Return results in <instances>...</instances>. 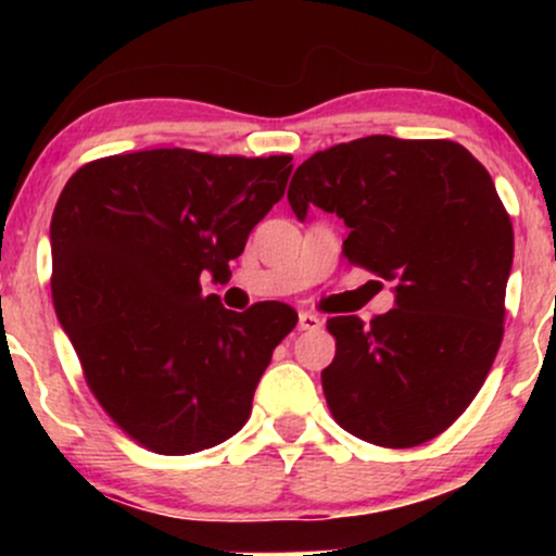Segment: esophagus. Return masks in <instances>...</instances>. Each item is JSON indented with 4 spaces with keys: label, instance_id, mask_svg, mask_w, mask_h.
<instances>
[{
    "label": "esophagus",
    "instance_id": "34e87169",
    "mask_svg": "<svg viewBox=\"0 0 556 556\" xmlns=\"http://www.w3.org/2000/svg\"><path fill=\"white\" fill-rule=\"evenodd\" d=\"M298 329H300V331L321 329V318H318L316 314H311V311H300V316H298Z\"/></svg>",
    "mask_w": 556,
    "mask_h": 556
}]
</instances>
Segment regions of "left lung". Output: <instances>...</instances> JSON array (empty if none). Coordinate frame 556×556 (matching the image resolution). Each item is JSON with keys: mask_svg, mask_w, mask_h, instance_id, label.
<instances>
[{"mask_svg": "<svg viewBox=\"0 0 556 556\" xmlns=\"http://www.w3.org/2000/svg\"><path fill=\"white\" fill-rule=\"evenodd\" d=\"M287 201L298 219L308 206L344 219L342 256L397 292L371 324L327 321L331 418L389 450L439 437L473 402L504 337L515 235L486 167L455 140L368 136L305 159Z\"/></svg>", "mask_w": 556, "mask_h": 556, "instance_id": "obj_1", "label": "left lung"}]
</instances>
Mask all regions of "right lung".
Here are the masks:
<instances>
[{"instance_id":"1","label":"right lung","mask_w":556,"mask_h":556,"mask_svg":"<svg viewBox=\"0 0 556 556\" xmlns=\"http://www.w3.org/2000/svg\"><path fill=\"white\" fill-rule=\"evenodd\" d=\"M292 156L151 149L83 164L52 216V300L83 379L132 442L193 455L235 437L298 314L201 295L285 195Z\"/></svg>"}]
</instances>
